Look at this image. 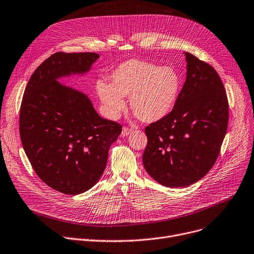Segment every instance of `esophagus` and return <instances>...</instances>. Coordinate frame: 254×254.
Listing matches in <instances>:
<instances>
[{
    "label": "esophagus",
    "instance_id": "1",
    "mask_svg": "<svg viewBox=\"0 0 254 254\" xmlns=\"http://www.w3.org/2000/svg\"><path fill=\"white\" fill-rule=\"evenodd\" d=\"M131 131H132L131 128H129V127H124V128H123V136H128V134H129Z\"/></svg>",
    "mask_w": 254,
    "mask_h": 254
}]
</instances>
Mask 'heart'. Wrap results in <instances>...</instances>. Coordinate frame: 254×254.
Masks as SVG:
<instances>
[{
  "label": "heart",
  "mask_w": 254,
  "mask_h": 254,
  "mask_svg": "<svg viewBox=\"0 0 254 254\" xmlns=\"http://www.w3.org/2000/svg\"><path fill=\"white\" fill-rule=\"evenodd\" d=\"M111 84L97 83L99 97L111 118L126 108L124 97H129L132 112L144 123L157 122L174 108L181 90V78L171 66L131 59L111 73Z\"/></svg>",
  "instance_id": "b5f03b06"
}]
</instances>
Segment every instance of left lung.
Returning <instances> with one entry per match:
<instances>
[{"instance_id": "1", "label": "left lung", "mask_w": 254, "mask_h": 254, "mask_svg": "<svg viewBox=\"0 0 254 254\" xmlns=\"http://www.w3.org/2000/svg\"><path fill=\"white\" fill-rule=\"evenodd\" d=\"M187 77L173 110L145 127L147 173L166 187H187L215 163L226 136L229 102L211 65L185 52Z\"/></svg>"}]
</instances>
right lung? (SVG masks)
I'll return each mask as SVG.
<instances>
[{"mask_svg": "<svg viewBox=\"0 0 254 254\" xmlns=\"http://www.w3.org/2000/svg\"><path fill=\"white\" fill-rule=\"evenodd\" d=\"M99 54L57 52L32 73L19 114L20 139L39 178L67 195L88 191L102 176L123 126L98 115L89 98L56 79L86 72Z\"/></svg>", "mask_w": 254, "mask_h": 254, "instance_id": "add662e5", "label": "right lung"}]
</instances>
